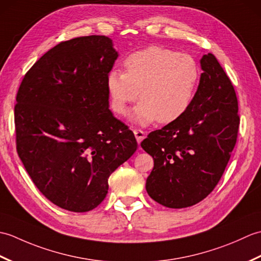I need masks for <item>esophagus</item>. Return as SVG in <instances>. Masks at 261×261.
Returning a JSON list of instances; mask_svg holds the SVG:
<instances>
[{"label":"esophagus","instance_id":"1","mask_svg":"<svg viewBox=\"0 0 261 261\" xmlns=\"http://www.w3.org/2000/svg\"><path fill=\"white\" fill-rule=\"evenodd\" d=\"M134 134H135V137H136L138 143H140L143 139H145V132H143L142 130L135 129L134 130Z\"/></svg>","mask_w":261,"mask_h":261}]
</instances>
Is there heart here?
Wrapping results in <instances>:
<instances>
[{"label":"heart","instance_id":"heart-1","mask_svg":"<svg viewBox=\"0 0 261 261\" xmlns=\"http://www.w3.org/2000/svg\"><path fill=\"white\" fill-rule=\"evenodd\" d=\"M124 67L111 69L107 77L111 108L118 115L124 116L139 96L131 119L140 125L156 120L171 123L191 109L201 80V68L191 55L151 46L129 55Z\"/></svg>","mask_w":261,"mask_h":261}]
</instances>
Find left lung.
Masks as SVG:
<instances>
[{
    "mask_svg": "<svg viewBox=\"0 0 261 261\" xmlns=\"http://www.w3.org/2000/svg\"><path fill=\"white\" fill-rule=\"evenodd\" d=\"M201 67L187 113L141 142L153 158L147 193L166 207H188L206 197L222 177L237 142L240 118L233 85L214 55H204Z\"/></svg>",
    "mask_w": 261,
    "mask_h": 261,
    "instance_id": "1",
    "label": "left lung"
}]
</instances>
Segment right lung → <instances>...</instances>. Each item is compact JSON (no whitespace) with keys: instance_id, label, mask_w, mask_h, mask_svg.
Returning <instances> with one entry per match:
<instances>
[{"instance_id":"obj_1","label":"right lung","mask_w":261,"mask_h":261,"mask_svg":"<svg viewBox=\"0 0 261 261\" xmlns=\"http://www.w3.org/2000/svg\"><path fill=\"white\" fill-rule=\"evenodd\" d=\"M119 54L105 36L63 41L28 70L14 107L16 151L37 188L71 212L105 198L109 177L137 150L109 109L107 77Z\"/></svg>"}]
</instances>
